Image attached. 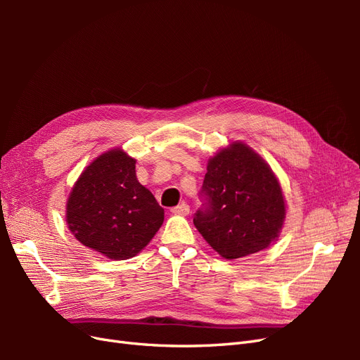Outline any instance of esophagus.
<instances>
[{
    "label": "esophagus",
    "instance_id": "1",
    "mask_svg": "<svg viewBox=\"0 0 360 360\" xmlns=\"http://www.w3.org/2000/svg\"><path fill=\"white\" fill-rule=\"evenodd\" d=\"M171 212H172L174 214L186 216V214H189L191 209H189V205H188V204H180V205H177V207H174V209H171Z\"/></svg>",
    "mask_w": 360,
    "mask_h": 360
}]
</instances>
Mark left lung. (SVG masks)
<instances>
[{
  "label": "left lung",
  "instance_id": "left-lung-1",
  "mask_svg": "<svg viewBox=\"0 0 360 360\" xmlns=\"http://www.w3.org/2000/svg\"><path fill=\"white\" fill-rule=\"evenodd\" d=\"M201 197L193 225L221 257L242 258L278 240L284 193L266 160L245 143L236 141L209 159Z\"/></svg>",
  "mask_w": 360,
  "mask_h": 360
}]
</instances>
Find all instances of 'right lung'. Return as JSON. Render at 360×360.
<instances>
[{"label": "right lung", "mask_w": 360, "mask_h": 360, "mask_svg": "<svg viewBox=\"0 0 360 360\" xmlns=\"http://www.w3.org/2000/svg\"><path fill=\"white\" fill-rule=\"evenodd\" d=\"M135 163L122 148L96 158L76 180L66 205L76 240L111 259L135 257L163 224V209L138 181Z\"/></svg>", "instance_id": "right-lung-1"}]
</instances>
